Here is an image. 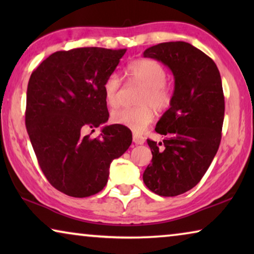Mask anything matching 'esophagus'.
I'll use <instances>...</instances> for the list:
<instances>
[{
	"mask_svg": "<svg viewBox=\"0 0 254 254\" xmlns=\"http://www.w3.org/2000/svg\"><path fill=\"white\" fill-rule=\"evenodd\" d=\"M133 141L135 144H143L145 142V138L143 136H141V135L138 134H134L133 135Z\"/></svg>",
	"mask_w": 254,
	"mask_h": 254,
	"instance_id": "1",
	"label": "esophagus"
}]
</instances>
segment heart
Wrapping results in <instances>:
<instances>
[{
    "label": "heart",
    "mask_w": 254,
    "mask_h": 254,
    "mask_svg": "<svg viewBox=\"0 0 254 254\" xmlns=\"http://www.w3.org/2000/svg\"><path fill=\"white\" fill-rule=\"evenodd\" d=\"M130 82L143 86L137 97L138 106L131 109H118L111 113V121L129 128L135 133H141L154 119L156 112H165L171 106L173 92L166 84V70L162 64L151 59H138L130 62L127 67ZM121 78L117 72H111L104 81V98L109 106L116 107L119 104Z\"/></svg>",
    "instance_id": "obj_1"
}]
</instances>
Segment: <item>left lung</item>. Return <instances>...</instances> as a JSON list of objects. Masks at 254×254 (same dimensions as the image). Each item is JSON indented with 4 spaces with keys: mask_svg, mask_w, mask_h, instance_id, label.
I'll return each instance as SVG.
<instances>
[{
    "mask_svg": "<svg viewBox=\"0 0 254 254\" xmlns=\"http://www.w3.org/2000/svg\"><path fill=\"white\" fill-rule=\"evenodd\" d=\"M144 58L171 69L175 91L170 109L155 130L163 142L148 140L152 159L143 182L161 196H176L202 179L221 143L224 95L220 71L211 59L185 41L149 47Z\"/></svg>",
    "mask_w": 254,
    "mask_h": 254,
    "instance_id": "1",
    "label": "left lung"
}]
</instances>
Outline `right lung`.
Masks as SVG:
<instances>
[{
    "label": "right lung",
    "mask_w": 254,
    "mask_h": 254,
    "mask_svg": "<svg viewBox=\"0 0 254 254\" xmlns=\"http://www.w3.org/2000/svg\"><path fill=\"white\" fill-rule=\"evenodd\" d=\"M124 50L81 47L51 54L31 74L25 125L38 163L54 189L86 197L105 187L110 165L131 144L121 125L86 130L109 120L103 84L116 70Z\"/></svg>",
    "instance_id": "obj_1"
}]
</instances>
